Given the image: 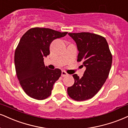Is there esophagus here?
I'll list each match as a JSON object with an SVG mask.
<instances>
[{"mask_svg": "<svg viewBox=\"0 0 128 128\" xmlns=\"http://www.w3.org/2000/svg\"><path fill=\"white\" fill-rule=\"evenodd\" d=\"M68 74L67 73H66L65 71H62V72H61V76L62 77H64V76H68Z\"/></svg>", "mask_w": 128, "mask_h": 128, "instance_id": "1", "label": "esophagus"}]
</instances>
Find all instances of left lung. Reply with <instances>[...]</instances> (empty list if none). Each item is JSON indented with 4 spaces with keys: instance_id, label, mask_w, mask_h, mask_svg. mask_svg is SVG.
Segmentation results:
<instances>
[{
    "instance_id": "1",
    "label": "left lung",
    "mask_w": 128,
    "mask_h": 128,
    "mask_svg": "<svg viewBox=\"0 0 128 128\" xmlns=\"http://www.w3.org/2000/svg\"><path fill=\"white\" fill-rule=\"evenodd\" d=\"M68 35L76 43L78 61L83 62L86 70L81 78L73 75L74 84L67 88V93L76 101L90 99L101 89L110 73L112 55L108 43L104 37L88 32Z\"/></svg>"
}]
</instances>
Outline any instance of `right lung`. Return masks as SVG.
Wrapping results in <instances>:
<instances>
[{"mask_svg":"<svg viewBox=\"0 0 128 128\" xmlns=\"http://www.w3.org/2000/svg\"><path fill=\"white\" fill-rule=\"evenodd\" d=\"M67 33L34 27L26 32L20 39L15 51V70L20 85L30 97L42 100L51 94L61 70L45 67L44 57L50 54L52 42L65 36Z\"/></svg>","mask_w":128,"mask_h":128,"instance_id":"add662e5","label":"right lung"}]
</instances>
